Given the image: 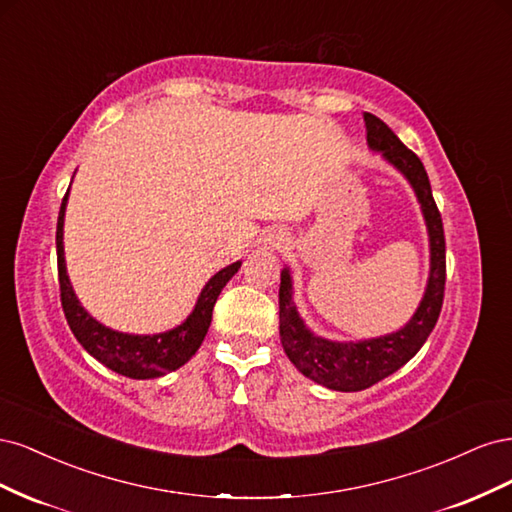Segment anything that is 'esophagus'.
Segmentation results:
<instances>
[{"mask_svg": "<svg viewBox=\"0 0 512 512\" xmlns=\"http://www.w3.org/2000/svg\"><path fill=\"white\" fill-rule=\"evenodd\" d=\"M284 243V232L282 230H269V235L265 237V245L267 247H280Z\"/></svg>", "mask_w": 512, "mask_h": 512, "instance_id": "1", "label": "esophagus"}]
</instances>
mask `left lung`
<instances>
[{
  "label": "left lung",
  "mask_w": 512,
  "mask_h": 512,
  "mask_svg": "<svg viewBox=\"0 0 512 512\" xmlns=\"http://www.w3.org/2000/svg\"><path fill=\"white\" fill-rule=\"evenodd\" d=\"M367 143L371 149L382 151V156L397 166L408 177L421 203L431 245V271L425 297L418 305L416 314L404 329L365 339V342H329L316 337L299 318L297 307L292 303V282L288 269L282 271L280 284V337L284 352L303 376L333 391H363L376 382L391 376L401 365L427 342L440 316L446 284V243L442 215L431 194V185L423 162L416 153L399 141L397 134L376 115L365 113Z\"/></svg>",
  "instance_id": "left-lung-1"
}]
</instances>
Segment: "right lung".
<instances>
[{
  "label": "right lung",
  "mask_w": 512,
  "mask_h": 512,
  "mask_svg": "<svg viewBox=\"0 0 512 512\" xmlns=\"http://www.w3.org/2000/svg\"><path fill=\"white\" fill-rule=\"evenodd\" d=\"M66 200L68 192L61 200L59 218H57V273H59V297L61 307H64L66 320L74 337L79 344L98 359L108 369L117 371V374L134 378V380H147V378H160L168 371H175L181 365L188 363L196 350L203 344V339L209 331L213 305L218 301L222 288L226 282L235 275L241 267V262H235L220 273H215L209 284L203 288L198 297L194 312L188 316L177 329L166 331L160 335H128L117 333L113 329H106L104 324L91 318L81 307L79 299L70 286L68 273H66V260H64V213H66Z\"/></svg>",
  "instance_id": "obj_1"
}]
</instances>
